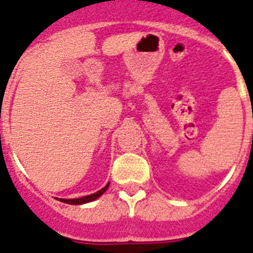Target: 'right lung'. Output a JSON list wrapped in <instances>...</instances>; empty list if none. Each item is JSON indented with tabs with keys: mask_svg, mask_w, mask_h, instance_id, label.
I'll return each instance as SVG.
<instances>
[{
	"mask_svg": "<svg viewBox=\"0 0 253 253\" xmlns=\"http://www.w3.org/2000/svg\"><path fill=\"white\" fill-rule=\"evenodd\" d=\"M107 187H109V184H107L105 187H102L100 191H97V193H95V194H91V195H87V196H84V198H78V199H60V202L67 203V204H72V205H80V204H84V203L93 202L95 199H97L99 196H101L102 194L106 191Z\"/></svg>",
	"mask_w": 253,
	"mask_h": 253,
	"instance_id": "1",
	"label": "right lung"
}]
</instances>
